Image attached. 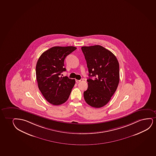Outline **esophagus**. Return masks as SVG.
I'll return each mask as SVG.
<instances>
[{"label":"esophagus","instance_id":"34e87169","mask_svg":"<svg viewBox=\"0 0 156 156\" xmlns=\"http://www.w3.org/2000/svg\"><path fill=\"white\" fill-rule=\"evenodd\" d=\"M83 81V79H81L80 80H75V81H76V83H79V82H80L81 81Z\"/></svg>","mask_w":156,"mask_h":156}]
</instances>
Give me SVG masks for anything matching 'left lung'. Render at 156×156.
Listing matches in <instances>:
<instances>
[{
    "label": "left lung",
    "mask_w": 156,
    "mask_h": 156,
    "mask_svg": "<svg viewBox=\"0 0 156 156\" xmlns=\"http://www.w3.org/2000/svg\"><path fill=\"white\" fill-rule=\"evenodd\" d=\"M81 49L89 72L88 87L84 92V98L89 105L100 108L109 102L118 86V61L111 51L102 46H83Z\"/></svg>",
    "instance_id": "obj_1"
}]
</instances>
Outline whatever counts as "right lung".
I'll return each instance as SVG.
<instances>
[{
    "label": "right lung",
    "mask_w": 156,
    "mask_h": 156,
    "mask_svg": "<svg viewBox=\"0 0 156 156\" xmlns=\"http://www.w3.org/2000/svg\"><path fill=\"white\" fill-rule=\"evenodd\" d=\"M76 49L74 46H54L41 54L36 66L38 87L45 99L54 105L65 103L75 84L74 79L61 76L66 71L64 59Z\"/></svg>",
    "instance_id": "obj_1"
}]
</instances>
